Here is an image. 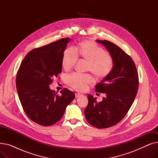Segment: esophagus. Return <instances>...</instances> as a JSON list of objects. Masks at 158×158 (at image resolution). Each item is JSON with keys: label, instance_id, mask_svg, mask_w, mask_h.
Instances as JSON below:
<instances>
[{"label": "esophagus", "instance_id": "34e87169", "mask_svg": "<svg viewBox=\"0 0 158 158\" xmlns=\"http://www.w3.org/2000/svg\"><path fill=\"white\" fill-rule=\"evenodd\" d=\"M82 95V94H79V93H76V98H77V97H80V96H81Z\"/></svg>", "mask_w": 158, "mask_h": 158}]
</instances>
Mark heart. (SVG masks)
<instances>
[{"label":"heart","instance_id":"1","mask_svg":"<svg viewBox=\"0 0 158 158\" xmlns=\"http://www.w3.org/2000/svg\"><path fill=\"white\" fill-rule=\"evenodd\" d=\"M79 56L88 61L87 70L92 72L98 78H105L113 68L112 57L101 47L89 40L82 41L78 47L65 49L62 57V65L66 70L73 68L79 60ZM68 85L79 91H85L88 85H93L95 79L90 74L72 73L66 77Z\"/></svg>","mask_w":158,"mask_h":158}]
</instances>
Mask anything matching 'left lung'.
I'll use <instances>...</instances> for the list:
<instances>
[{"mask_svg":"<svg viewBox=\"0 0 158 158\" xmlns=\"http://www.w3.org/2000/svg\"><path fill=\"white\" fill-rule=\"evenodd\" d=\"M106 47L113 60L111 73L95 86L97 92L106 96L97 102L88 95L85 110L88 122L98 129L110 127L125 117L134 102L138 89V74L132 58L122 48L107 40H96Z\"/></svg>","mask_w":158,"mask_h":158,"instance_id":"8db88e82","label":"left lung"}]
</instances>
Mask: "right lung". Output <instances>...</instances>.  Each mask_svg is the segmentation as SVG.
Returning <instances> with one entry per match:
<instances>
[{
    "label": "right lung",
    "instance_id": "add662e5",
    "mask_svg": "<svg viewBox=\"0 0 158 158\" xmlns=\"http://www.w3.org/2000/svg\"><path fill=\"white\" fill-rule=\"evenodd\" d=\"M69 38L36 48L24 57L16 77L23 109L33 122L50 126L59 121L75 94L64 88L58 95L49 88L62 70V57Z\"/></svg>",
    "mask_w": 158,
    "mask_h": 158
}]
</instances>
